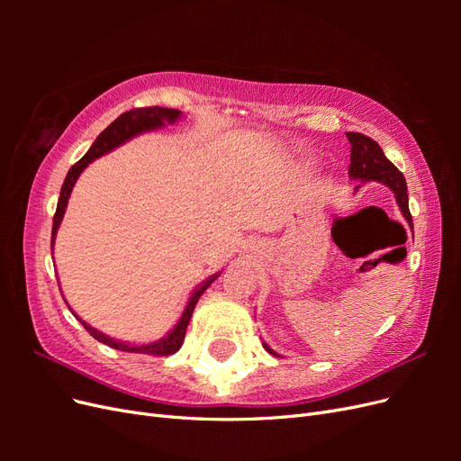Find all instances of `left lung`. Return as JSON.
<instances>
[{"label":"left lung","instance_id":"1","mask_svg":"<svg viewBox=\"0 0 461 461\" xmlns=\"http://www.w3.org/2000/svg\"><path fill=\"white\" fill-rule=\"evenodd\" d=\"M346 138L352 144L350 176L361 178V180H376V183H383V185L393 188L403 217H406L410 227L413 229V221H411V213L408 207L406 178H403V175L396 169L394 163H390L386 159L381 146L376 144L373 138L361 134V132H346ZM265 350L276 356L269 346H265Z\"/></svg>","mask_w":461,"mask_h":461}]
</instances>
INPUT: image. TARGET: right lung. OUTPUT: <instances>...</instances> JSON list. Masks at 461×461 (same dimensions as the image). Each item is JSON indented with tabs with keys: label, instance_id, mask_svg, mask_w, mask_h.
<instances>
[{
	"label": "right lung",
	"instance_id": "obj_1",
	"mask_svg": "<svg viewBox=\"0 0 461 461\" xmlns=\"http://www.w3.org/2000/svg\"><path fill=\"white\" fill-rule=\"evenodd\" d=\"M180 115V111L176 109H167V107H138V109H131V111H124L122 115H119L113 122L109 124V127L95 138V142L92 144V148L86 151V156L82 158L80 161H77L71 169H68L67 176H65V183L61 186V194H59V202H58V209H55V215H53V229H51V246H53V240H55V232H58L59 229V222L63 219V213H65V207H67V200L68 196H71L73 192V186L77 183L78 175L85 171V167L97 159L100 156H104V153L111 151L113 148L121 146L122 142H127L129 138L140 134V132H146V131H151V129H159L163 127L165 122H175ZM219 276L213 275L209 276L207 281L198 286V290L194 292L186 310L183 313V317H180L178 325L173 329L171 334H167L165 339H161L159 342H153V344H144V346H131V344H124V342H117L113 339L105 337V334L97 332L95 329H92L90 325H86L85 321H80L82 327H85L92 337L95 340H100L104 344H107L109 348H115V350H121V352H132V354H148V356H156V357H161V356H171L175 352L180 350V346H183L185 342V337H186V327L190 323V317H192V312L194 308H196V303L200 300V296L203 294V292L209 288V285H212L215 278Z\"/></svg>",
	"mask_w": 461,
	"mask_h": 461
}]
</instances>
